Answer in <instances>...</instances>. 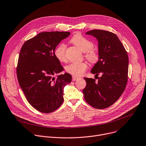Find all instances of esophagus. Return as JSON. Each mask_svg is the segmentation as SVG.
I'll list each match as a JSON object with an SVG mask.
<instances>
[{
    "label": "esophagus",
    "mask_w": 146,
    "mask_h": 146,
    "mask_svg": "<svg viewBox=\"0 0 146 146\" xmlns=\"http://www.w3.org/2000/svg\"><path fill=\"white\" fill-rule=\"evenodd\" d=\"M78 78H79V77H77V76H73V77H72V80H73V81L77 80Z\"/></svg>",
    "instance_id": "34e87169"
}]
</instances>
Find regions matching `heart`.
Masks as SVG:
<instances>
[{
    "label": "heart",
    "instance_id": "obj_1",
    "mask_svg": "<svg viewBox=\"0 0 146 146\" xmlns=\"http://www.w3.org/2000/svg\"><path fill=\"white\" fill-rule=\"evenodd\" d=\"M70 42L77 46L83 52L85 53L86 58L90 62L94 63L98 60V55L97 52L92 49L93 47V43L82 34L77 33L74 35L70 39ZM66 44L60 43L55 49V55L60 62H63L66 60ZM87 67L88 65L86 62L71 63L66 66L65 70L72 75L78 76L82 75L85 72Z\"/></svg>",
    "mask_w": 146,
    "mask_h": 146
}]
</instances>
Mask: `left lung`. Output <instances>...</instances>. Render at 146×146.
<instances>
[{"instance_id":"left-lung-1","label":"left lung","mask_w":146,"mask_h":146,"mask_svg":"<svg viewBox=\"0 0 146 146\" xmlns=\"http://www.w3.org/2000/svg\"><path fill=\"white\" fill-rule=\"evenodd\" d=\"M86 34L98 41V60L91 70L102 76L98 82L84 78L86 86L83 90L86 101L97 109L110 107L121 96L127 82L129 59L127 52L116 34L102 30L89 31Z\"/></svg>"}]
</instances>
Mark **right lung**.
I'll use <instances>...</instances> for the list:
<instances>
[{
    "label": "right lung",
    "instance_id": "1",
    "mask_svg": "<svg viewBox=\"0 0 146 146\" xmlns=\"http://www.w3.org/2000/svg\"><path fill=\"white\" fill-rule=\"evenodd\" d=\"M70 32H43L25 41L19 57L17 79L28 102L35 110L50 113L63 102V89L72 82L68 73L63 71L54 52Z\"/></svg>",
    "mask_w": 146,
    "mask_h": 146
}]
</instances>
